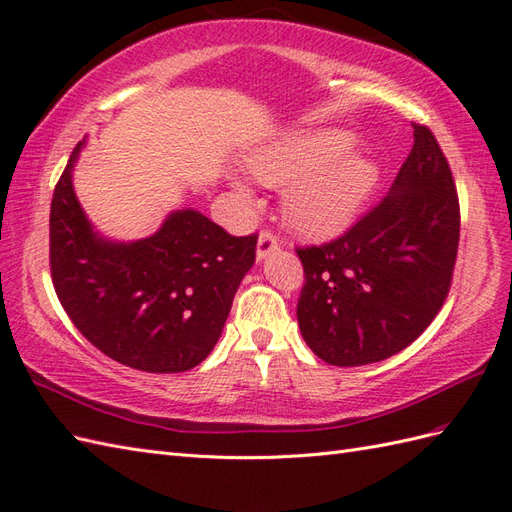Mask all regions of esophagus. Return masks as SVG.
<instances>
[{"mask_svg": "<svg viewBox=\"0 0 512 512\" xmlns=\"http://www.w3.org/2000/svg\"><path fill=\"white\" fill-rule=\"evenodd\" d=\"M279 240L277 235H272L270 231H261L259 233V240H257V259H266L270 253H275L279 248Z\"/></svg>", "mask_w": 512, "mask_h": 512, "instance_id": "34e87169", "label": "esophagus"}]
</instances>
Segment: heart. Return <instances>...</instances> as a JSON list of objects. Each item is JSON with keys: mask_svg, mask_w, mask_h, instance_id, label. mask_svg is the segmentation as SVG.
Segmentation results:
<instances>
[{"mask_svg": "<svg viewBox=\"0 0 512 512\" xmlns=\"http://www.w3.org/2000/svg\"><path fill=\"white\" fill-rule=\"evenodd\" d=\"M351 144L344 130H299L251 152L248 168L268 185H288L283 213L296 233L327 240L351 227L379 178L377 165ZM237 189L251 196L244 185Z\"/></svg>", "mask_w": 512, "mask_h": 512, "instance_id": "b5f03b06", "label": "heart"}]
</instances>
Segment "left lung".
<instances>
[{"label": "left lung", "mask_w": 512, "mask_h": 512, "mask_svg": "<svg viewBox=\"0 0 512 512\" xmlns=\"http://www.w3.org/2000/svg\"><path fill=\"white\" fill-rule=\"evenodd\" d=\"M414 146L388 196L338 240L296 248L305 270L296 318L320 360L382 362L417 340L441 310L454 275L460 207L432 130Z\"/></svg>", "instance_id": "1"}]
</instances>
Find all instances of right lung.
I'll list each match as a JSON object with an SVG mask.
<instances>
[{"instance_id": "1", "label": "right lung", "mask_w": 512, "mask_h": 512, "mask_svg": "<svg viewBox=\"0 0 512 512\" xmlns=\"http://www.w3.org/2000/svg\"><path fill=\"white\" fill-rule=\"evenodd\" d=\"M71 152L50 209V270L71 323L111 360L183 373L207 358L255 264L257 235L233 237L196 209L172 211L137 242L93 229L74 192Z\"/></svg>"}]
</instances>
